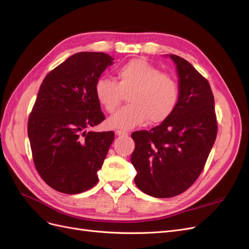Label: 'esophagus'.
<instances>
[{
	"label": "esophagus",
	"mask_w": 249,
	"mask_h": 249,
	"mask_svg": "<svg viewBox=\"0 0 249 249\" xmlns=\"http://www.w3.org/2000/svg\"><path fill=\"white\" fill-rule=\"evenodd\" d=\"M115 134L117 135V136H123V137H125V136H127V135H129V133H127L126 131H123V130H117L115 132Z\"/></svg>",
	"instance_id": "1"
}]
</instances>
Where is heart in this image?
<instances>
[{
  "instance_id": "heart-1",
  "label": "heart",
  "mask_w": 249,
  "mask_h": 249,
  "mask_svg": "<svg viewBox=\"0 0 249 249\" xmlns=\"http://www.w3.org/2000/svg\"><path fill=\"white\" fill-rule=\"evenodd\" d=\"M117 79L118 82L103 77L95 83L96 99L109 113L116 110L124 93L130 92V104L109 119L110 126L127 130L147 119L149 124H160L176 109L179 96L178 82L145 60L135 59L119 67Z\"/></svg>"
}]
</instances>
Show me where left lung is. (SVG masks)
<instances>
[{
    "label": "left lung",
    "instance_id": "1",
    "mask_svg": "<svg viewBox=\"0 0 249 249\" xmlns=\"http://www.w3.org/2000/svg\"><path fill=\"white\" fill-rule=\"evenodd\" d=\"M169 56L178 76L176 109L160 125L132 134L135 184L158 198L177 196L194 184L217 136L214 95L208 80L187 60Z\"/></svg>",
    "mask_w": 249,
    "mask_h": 249
}]
</instances>
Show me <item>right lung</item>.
<instances>
[{
  "mask_svg": "<svg viewBox=\"0 0 249 249\" xmlns=\"http://www.w3.org/2000/svg\"><path fill=\"white\" fill-rule=\"evenodd\" d=\"M113 59L102 52L67 58L42 81L28 120L33 161L53 189L82 193L96 185L114 132H87L105 119L95 83Z\"/></svg>",
  "mask_w": 249,
  "mask_h": 249,
  "instance_id": "right-lung-1",
  "label": "right lung"
}]
</instances>
